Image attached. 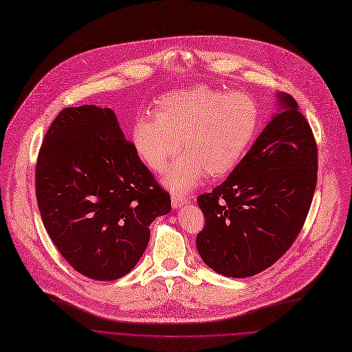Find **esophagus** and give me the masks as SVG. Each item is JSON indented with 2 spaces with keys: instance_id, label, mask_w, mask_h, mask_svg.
Segmentation results:
<instances>
[{
  "instance_id": "1",
  "label": "esophagus",
  "mask_w": 352,
  "mask_h": 352,
  "mask_svg": "<svg viewBox=\"0 0 352 352\" xmlns=\"http://www.w3.org/2000/svg\"><path fill=\"white\" fill-rule=\"evenodd\" d=\"M171 205H173V209H179L181 206L186 205V199L181 195H173L171 197Z\"/></svg>"
}]
</instances>
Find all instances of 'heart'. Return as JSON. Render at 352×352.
Instances as JSON below:
<instances>
[{
    "label": "heart",
    "mask_w": 352,
    "mask_h": 352,
    "mask_svg": "<svg viewBox=\"0 0 352 352\" xmlns=\"http://www.w3.org/2000/svg\"><path fill=\"white\" fill-rule=\"evenodd\" d=\"M260 124V108L241 92L195 85L160 97L151 116L132 126L135 153L154 171H162L178 148V157L163 175V184L182 194L206 175L216 179L230 173L245 155Z\"/></svg>",
    "instance_id": "1"
}]
</instances>
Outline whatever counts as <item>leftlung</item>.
<instances>
[{"instance_id": "8db88e82", "label": "left lung", "mask_w": 352, "mask_h": 352, "mask_svg": "<svg viewBox=\"0 0 352 352\" xmlns=\"http://www.w3.org/2000/svg\"><path fill=\"white\" fill-rule=\"evenodd\" d=\"M278 112L210 194L198 197L205 228L197 237L202 261L230 278L258 274L298 237L317 182V146L296 101L276 94Z\"/></svg>"}]
</instances>
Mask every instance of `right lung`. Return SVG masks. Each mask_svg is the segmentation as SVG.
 Returning <instances> with one entry per match:
<instances>
[{
    "instance_id": "add662e5",
    "label": "right lung",
    "mask_w": 352,
    "mask_h": 352,
    "mask_svg": "<svg viewBox=\"0 0 352 352\" xmlns=\"http://www.w3.org/2000/svg\"><path fill=\"white\" fill-rule=\"evenodd\" d=\"M36 198L60 254L95 280L129 274L150 225L171 210L115 112L97 105L66 108L53 120L38 157Z\"/></svg>"
}]
</instances>
